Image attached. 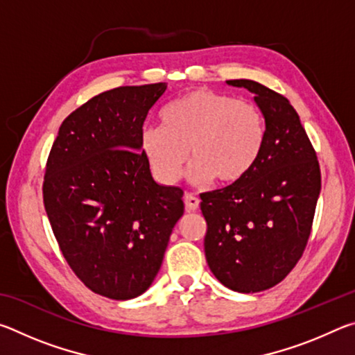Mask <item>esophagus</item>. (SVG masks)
Returning a JSON list of instances; mask_svg holds the SVG:
<instances>
[{
    "label": "esophagus",
    "mask_w": 355,
    "mask_h": 355,
    "mask_svg": "<svg viewBox=\"0 0 355 355\" xmlns=\"http://www.w3.org/2000/svg\"><path fill=\"white\" fill-rule=\"evenodd\" d=\"M184 205H186V209H188V211H196V209L199 208V205H200L199 197L191 194V192H186V194H184Z\"/></svg>",
    "instance_id": "esophagus-1"
}]
</instances>
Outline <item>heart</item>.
I'll use <instances>...</instances> for the list:
<instances>
[{
	"mask_svg": "<svg viewBox=\"0 0 355 355\" xmlns=\"http://www.w3.org/2000/svg\"><path fill=\"white\" fill-rule=\"evenodd\" d=\"M159 125L142 131L141 152L164 184L180 178L188 153V175L194 183L236 184L254 169L266 141L264 117L254 103L203 87L167 105Z\"/></svg>",
	"mask_w": 355,
	"mask_h": 355,
	"instance_id": "1",
	"label": "heart"
}]
</instances>
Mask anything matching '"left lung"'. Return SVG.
Wrapping results in <instances>:
<instances>
[{
  "instance_id": "obj_1",
  "label": "left lung",
  "mask_w": 355,
  "mask_h": 355,
  "mask_svg": "<svg viewBox=\"0 0 355 355\" xmlns=\"http://www.w3.org/2000/svg\"><path fill=\"white\" fill-rule=\"evenodd\" d=\"M228 86L254 94L266 125L260 159L243 182L200 196L205 257L214 277L238 293L284 280L309 241L321 172L297 112L284 95L252 80Z\"/></svg>"
}]
</instances>
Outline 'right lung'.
Wrapping results in <instances>:
<instances>
[{"label": "right lung", "mask_w": 355, "mask_h": 355, "mask_svg": "<svg viewBox=\"0 0 355 355\" xmlns=\"http://www.w3.org/2000/svg\"><path fill=\"white\" fill-rule=\"evenodd\" d=\"M166 83L97 95L64 120L46 161L44 205L62 255L101 296L127 300L158 274L183 189L155 182L141 152L148 110Z\"/></svg>", "instance_id": "1"}]
</instances>
